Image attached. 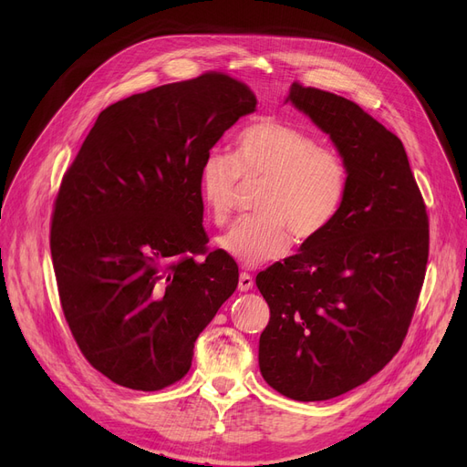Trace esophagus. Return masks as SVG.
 I'll list each match as a JSON object with an SVG mask.
<instances>
[{
  "instance_id": "obj_1",
  "label": "esophagus",
  "mask_w": 467,
  "mask_h": 467,
  "mask_svg": "<svg viewBox=\"0 0 467 467\" xmlns=\"http://www.w3.org/2000/svg\"><path fill=\"white\" fill-rule=\"evenodd\" d=\"M254 287V278L248 273H242L238 278V289L240 291H250Z\"/></svg>"
}]
</instances>
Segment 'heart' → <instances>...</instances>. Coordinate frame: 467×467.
Returning <instances> with one entry per match:
<instances>
[{
  "label": "heart",
  "mask_w": 467,
  "mask_h": 467,
  "mask_svg": "<svg viewBox=\"0 0 467 467\" xmlns=\"http://www.w3.org/2000/svg\"><path fill=\"white\" fill-rule=\"evenodd\" d=\"M240 180H265L257 215L236 221L219 246L244 266H259L284 257L291 236L308 244L331 227L347 194L348 166L306 132L259 119L236 136L233 159L212 151L201 164V199L215 225L229 219Z\"/></svg>",
  "instance_id": "obj_1"
}]
</instances>
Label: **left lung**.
<instances>
[{
    "label": "left lung",
    "instance_id": "obj_1",
    "mask_svg": "<svg viewBox=\"0 0 467 467\" xmlns=\"http://www.w3.org/2000/svg\"><path fill=\"white\" fill-rule=\"evenodd\" d=\"M291 102L348 166L331 227L259 273L271 308L259 338L268 386L326 401L369 380L398 354L428 263V213L401 140L347 98L293 83Z\"/></svg>",
    "mask_w": 467,
    "mask_h": 467
}]
</instances>
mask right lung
<instances>
[{
    "label": "right lung",
    "instance_id": "1",
    "mask_svg": "<svg viewBox=\"0 0 467 467\" xmlns=\"http://www.w3.org/2000/svg\"><path fill=\"white\" fill-rule=\"evenodd\" d=\"M254 92L223 73L132 94L98 115L64 174L51 255L66 322L94 369L119 386L183 379L194 340L238 285L206 254L199 170Z\"/></svg>",
    "mask_w": 467,
    "mask_h": 467
}]
</instances>
